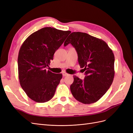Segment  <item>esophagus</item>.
<instances>
[{"instance_id": "34e87169", "label": "esophagus", "mask_w": 133, "mask_h": 133, "mask_svg": "<svg viewBox=\"0 0 133 133\" xmlns=\"http://www.w3.org/2000/svg\"><path fill=\"white\" fill-rule=\"evenodd\" d=\"M62 74H63V75L64 76H68V75H69V74H68V73H65V72H63L62 73Z\"/></svg>"}]
</instances>
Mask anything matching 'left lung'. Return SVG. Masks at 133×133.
<instances>
[{"instance_id":"left-lung-1","label":"left lung","mask_w":133,"mask_h":133,"mask_svg":"<svg viewBox=\"0 0 133 133\" xmlns=\"http://www.w3.org/2000/svg\"><path fill=\"white\" fill-rule=\"evenodd\" d=\"M69 44L75 48L85 75L84 80L73 76L71 94L80 103H94L106 93L113 81L114 54L105 42L85 33H71L64 46Z\"/></svg>"}]
</instances>
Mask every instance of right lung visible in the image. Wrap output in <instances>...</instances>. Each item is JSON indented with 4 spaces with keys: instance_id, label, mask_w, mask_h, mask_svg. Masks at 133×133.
I'll return each mask as SVG.
<instances>
[{
    "instance_id": "right-lung-1",
    "label": "right lung",
    "mask_w": 133,
    "mask_h": 133,
    "mask_svg": "<svg viewBox=\"0 0 133 133\" xmlns=\"http://www.w3.org/2000/svg\"><path fill=\"white\" fill-rule=\"evenodd\" d=\"M70 33L43 28L31 34L22 44L18 58L19 79L31 100L45 103L53 97L62 74L47 71L46 68Z\"/></svg>"
}]
</instances>
